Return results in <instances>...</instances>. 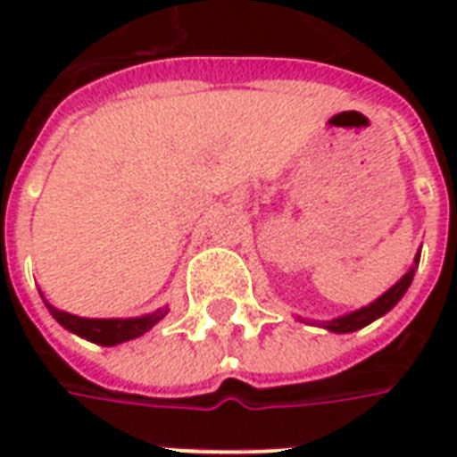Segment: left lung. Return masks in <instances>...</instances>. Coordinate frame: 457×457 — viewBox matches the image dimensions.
<instances>
[{"label": "left lung", "mask_w": 457, "mask_h": 457, "mask_svg": "<svg viewBox=\"0 0 457 457\" xmlns=\"http://www.w3.org/2000/svg\"><path fill=\"white\" fill-rule=\"evenodd\" d=\"M419 257H421V252L416 254V259H413V267L403 274L396 284H394L389 291H384L382 296L377 298V301H372L370 306L360 308V311H353V313H347V316H340V318H333V320H326L323 323V328H328L330 333H354V330H360V328L370 326L372 320H377V318H382L384 313H389L399 301H402V296L406 294V288L411 287L413 281V274H416V267H419Z\"/></svg>", "instance_id": "1"}]
</instances>
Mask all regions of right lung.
Wrapping results in <instances>:
<instances>
[{"mask_svg":"<svg viewBox=\"0 0 457 457\" xmlns=\"http://www.w3.org/2000/svg\"><path fill=\"white\" fill-rule=\"evenodd\" d=\"M46 308L51 311V316L75 336L85 337L95 345H104V347H112V345L127 343V340H134V337L144 336L146 330L159 323L161 318L169 313V308H159L149 316L141 318H80L73 316V313H65V311H58L51 303H46Z\"/></svg>","mask_w":457,"mask_h":457,"instance_id":"obj_1","label":"right lung"}]
</instances>
